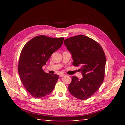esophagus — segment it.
I'll return each mask as SVG.
<instances>
[{
  "instance_id": "esophagus-1",
  "label": "esophagus",
  "mask_w": 125,
  "mask_h": 125,
  "mask_svg": "<svg viewBox=\"0 0 125 125\" xmlns=\"http://www.w3.org/2000/svg\"><path fill=\"white\" fill-rule=\"evenodd\" d=\"M65 75L64 74H61V75L59 76L60 77H63V76H64Z\"/></svg>"
}]
</instances>
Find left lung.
<instances>
[{
    "label": "left lung",
    "instance_id": "8db88e82",
    "mask_svg": "<svg viewBox=\"0 0 125 125\" xmlns=\"http://www.w3.org/2000/svg\"><path fill=\"white\" fill-rule=\"evenodd\" d=\"M64 43L73 56V64L80 69L83 78L72 77L68 87L73 97L85 100L98 91L104 79L106 56L99 43L84 35L65 39Z\"/></svg>",
    "mask_w": 125,
    "mask_h": 125
}]
</instances>
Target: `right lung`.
Segmentation results:
<instances>
[{
	"instance_id": "right-lung-1",
	"label": "right lung",
	"mask_w": 125,
	"mask_h": 125,
	"mask_svg": "<svg viewBox=\"0 0 125 125\" xmlns=\"http://www.w3.org/2000/svg\"><path fill=\"white\" fill-rule=\"evenodd\" d=\"M64 38L45 35L34 37L21 52L18 70L23 85L34 98H42L54 90L58 75L47 73L42 69L52 54L62 46Z\"/></svg>"
}]
</instances>
